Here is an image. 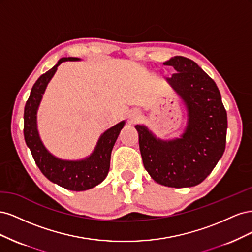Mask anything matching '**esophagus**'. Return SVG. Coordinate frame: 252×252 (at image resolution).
Masks as SVG:
<instances>
[{
	"instance_id": "1",
	"label": "esophagus",
	"mask_w": 252,
	"mask_h": 252,
	"mask_svg": "<svg viewBox=\"0 0 252 252\" xmlns=\"http://www.w3.org/2000/svg\"><path fill=\"white\" fill-rule=\"evenodd\" d=\"M136 118H139V114L138 113H134V119H136Z\"/></svg>"
}]
</instances>
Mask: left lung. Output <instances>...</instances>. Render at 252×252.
<instances>
[{"label":"left lung","instance_id":"left-lung-1","mask_svg":"<svg viewBox=\"0 0 252 252\" xmlns=\"http://www.w3.org/2000/svg\"><path fill=\"white\" fill-rule=\"evenodd\" d=\"M164 65L177 71L166 81L184 101L188 125L182 139L168 142L136 125L141 156L145 169L158 184L192 187L208 177L224 154L227 112L217 84L192 60L177 56Z\"/></svg>","mask_w":252,"mask_h":252}]
</instances>
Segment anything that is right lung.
Returning a JSON list of instances; mask_svg holds the SVG:
<instances>
[{"label": "right lung", "mask_w": 252, "mask_h": 252, "mask_svg": "<svg viewBox=\"0 0 252 252\" xmlns=\"http://www.w3.org/2000/svg\"><path fill=\"white\" fill-rule=\"evenodd\" d=\"M77 58H62L56 66L42 74L32 86L24 109V138L35 164L49 181L73 191H83L100 184L107 177L110 156L124 122L105 131L97 142L95 150L82 161H63L50 155L42 144L36 129V110L48 82L65 61H77Z\"/></svg>", "instance_id": "add662e5"}]
</instances>
